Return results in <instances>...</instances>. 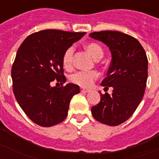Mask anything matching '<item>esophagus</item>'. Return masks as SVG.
<instances>
[{
    "label": "esophagus",
    "mask_w": 159,
    "mask_h": 159,
    "mask_svg": "<svg viewBox=\"0 0 159 159\" xmlns=\"http://www.w3.org/2000/svg\"><path fill=\"white\" fill-rule=\"evenodd\" d=\"M80 91H82V92H84V93H86V92H89V91H90V90H89V89H84V88H81Z\"/></svg>",
    "instance_id": "34e87169"
}]
</instances>
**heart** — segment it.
Wrapping results in <instances>:
<instances>
[{
	"label": "heart",
	"instance_id": "obj_1",
	"mask_svg": "<svg viewBox=\"0 0 159 159\" xmlns=\"http://www.w3.org/2000/svg\"><path fill=\"white\" fill-rule=\"evenodd\" d=\"M84 48L91 53L95 60H100L103 57V51L102 48L98 44L94 42L87 43ZM74 54H75V47L69 46L66 49L62 56V64L66 68H70L73 65L74 60ZM98 77V74L96 71L91 72H76L75 74L70 75L69 80L75 84L80 85L82 87H89L93 84V82Z\"/></svg>",
	"mask_w": 159,
	"mask_h": 159
}]
</instances>
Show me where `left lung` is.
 <instances>
[{"mask_svg":"<svg viewBox=\"0 0 159 159\" xmlns=\"http://www.w3.org/2000/svg\"><path fill=\"white\" fill-rule=\"evenodd\" d=\"M90 37L108 46L112 62L102 82L104 91L113 88V93H101L100 102L91 107L98 122L119 125L129 119L144 96L148 80L147 54L138 40L119 31L91 33Z\"/></svg>","mask_w":159,"mask_h":159,"instance_id":"1","label":"left lung"}]
</instances>
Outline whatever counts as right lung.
<instances>
[{
  "mask_svg": "<svg viewBox=\"0 0 159 159\" xmlns=\"http://www.w3.org/2000/svg\"><path fill=\"white\" fill-rule=\"evenodd\" d=\"M84 34L46 30L29 35L19 46L11 67L12 90L21 108L38 125L50 127L62 122L72 97L80 93L77 84L52 87L51 82L65 83L63 53Z\"/></svg>",
  "mask_w": 159,
  "mask_h": 159,
  "instance_id": "obj_1",
  "label": "right lung"
}]
</instances>
